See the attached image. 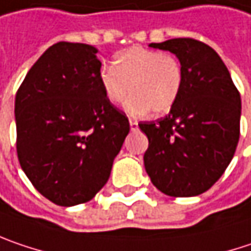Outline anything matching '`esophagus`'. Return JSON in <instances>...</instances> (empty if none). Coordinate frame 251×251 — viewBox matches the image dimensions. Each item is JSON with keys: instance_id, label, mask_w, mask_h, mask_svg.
<instances>
[{"instance_id": "1", "label": "esophagus", "mask_w": 251, "mask_h": 251, "mask_svg": "<svg viewBox=\"0 0 251 251\" xmlns=\"http://www.w3.org/2000/svg\"><path fill=\"white\" fill-rule=\"evenodd\" d=\"M130 130L131 131H137L138 130V123L135 120H131V118H130Z\"/></svg>"}]
</instances>
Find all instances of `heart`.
<instances>
[{
	"label": "heart",
	"instance_id": "obj_1",
	"mask_svg": "<svg viewBox=\"0 0 251 251\" xmlns=\"http://www.w3.org/2000/svg\"><path fill=\"white\" fill-rule=\"evenodd\" d=\"M100 82L107 100L120 104L130 94L126 108L131 114H144L151 110L160 116L169 113L183 87V67L169 52L131 47L120 51L114 65L104 67Z\"/></svg>",
	"mask_w": 251,
	"mask_h": 251
}]
</instances>
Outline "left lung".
I'll use <instances>...</instances> for the list:
<instances>
[{"label":"left lung","mask_w":251,"mask_h":251,"mask_svg":"<svg viewBox=\"0 0 251 251\" xmlns=\"http://www.w3.org/2000/svg\"><path fill=\"white\" fill-rule=\"evenodd\" d=\"M150 47L170 51L183 67V87L170 113L140 123L149 138L144 167L171 197H193L211 187L230 164L240 137L242 100L219 54L193 38Z\"/></svg>","instance_id":"left-lung-1"}]
</instances>
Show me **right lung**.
I'll return each instance as SVG.
<instances>
[{"instance_id":"add662e5","label":"right lung","mask_w":251,"mask_h":251,"mask_svg":"<svg viewBox=\"0 0 251 251\" xmlns=\"http://www.w3.org/2000/svg\"><path fill=\"white\" fill-rule=\"evenodd\" d=\"M97 52L80 43L51 45L15 96L21 169L58 206L87 203L104 187L130 131L102 91Z\"/></svg>"}]
</instances>
